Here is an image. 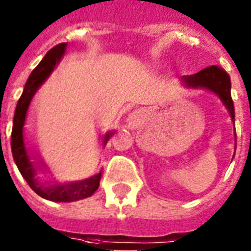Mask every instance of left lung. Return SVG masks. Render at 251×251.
Returning <instances> with one entry per match:
<instances>
[{
  "mask_svg": "<svg viewBox=\"0 0 251 251\" xmlns=\"http://www.w3.org/2000/svg\"><path fill=\"white\" fill-rule=\"evenodd\" d=\"M184 83L186 84V87L206 88V89L215 92L229 110L230 118L234 119L233 101L230 97V80L227 72L216 66H211L194 75L184 77Z\"/></svg>",
  "mask_w": 251,
  "mask_h": 251,
  "instance_id": "left-lung-1",
  "label": "left lung"
}]
</instances>
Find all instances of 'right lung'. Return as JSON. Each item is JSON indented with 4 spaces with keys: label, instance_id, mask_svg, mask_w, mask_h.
Segmentation results:
<instances>
[{
    "label": "right lung",
    "instance_id": "1",
    "mask_svg": "<svg viewBox=\"0 0 251 251\" xmlns=\"http://www.w3.org/2000/svg\"><path fill=\"white\" fill-rule=\"evenodd\" d=\"M66 46L67 44L62 43L51 48L43 58V61L31 72L27 83L24 85L23 93L18 101L15 114H14L13 131H11V151H13L14 160L22 176L27 181L28 185L31 186V189L35 190L40 197L54 202H72L91 197L100 186V180H101V172H94L91 175L77 177L65 184H49V182L40 181L36 175L37 172L36 167L39 162L36 159L35 150H33V146L24 138V122H25V115H27L28 106L31 103L32 97L59 62L65 53ZM111 135L113 132L105 136V142H107Z\"/></svg>",
    "mask_w": 251,
    "mask_h": 251
}]
</instances>
